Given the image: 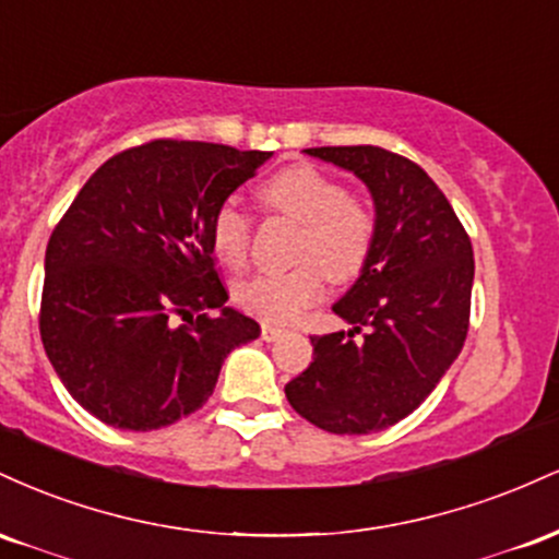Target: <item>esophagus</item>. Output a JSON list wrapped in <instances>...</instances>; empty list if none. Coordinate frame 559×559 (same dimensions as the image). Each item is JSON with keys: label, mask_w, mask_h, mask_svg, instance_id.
Returning <instances> with one entry per match:
<instances>
[{"label": "esophagus", "mask_w": 559, "mask_h": 559, "mask_svg": "<svg viewBox=\"0 0 559 559\" xmlns=\"http://www.w3.org/2000/svg\"><path fill=\"white\" fill-rule=\"evenodd\" d=\"M281 331L278 325H273V323H262V338H265V342H275V338L281 336Z\"/></svg>", "instance_id": "1"}]
</instances>
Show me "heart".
I'll use <instances>...</instances> for the list:
<instances>
[{
	"label": "heart",
	"instance_id": "heart-1",
	"mask_svg": "<svg viewBox=\"0 0 559 559\" xmlns=\"http://www.w3.org/2000/svg\"><path fill=\"white\" fill-rule=\"evenodd\" d=\"M262 202L301 226L294 260L286 273H260L234 288L236 305L265 323H294L323 297L325 275L352 281L368 265L376 247L378 217L373 204L346 194V186L312 165L275 173L260 189ZM252 239V217L228 199L210 221V243L217 260L241 267Z\"/></svg>",
	"mask_w": 559,
	"mask_h": 559
}]
</instances>
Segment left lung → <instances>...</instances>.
Here are the masks:
<instances>
[{
	"mask_svg": "<svg viewBox=\"0 0 559 559\" xmlns=\"http://www.w3.org/2000/svg\"><path fill=\"white\" fill-rule=\"evenodd\" d=\"M305 155L368 186L378 234L360 278L333 305L352 329L310 338L312 362L286 383V400L329 433H376L418 409L457 360L471 320L473 247L449 199L413 159L381 146H316Z\"/></svg>",
	"mask_w": 559,
	"mask_h": 559,
	"instance_id": "left-lung-1",
	"label": "left lung"
}]
</instances>
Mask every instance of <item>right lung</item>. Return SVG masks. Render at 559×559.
I'll use <instances>...</instances> for the list:
<instances>
[{
    "label": "right lung",
    "mask_w": 559,
    "mask_h": 559,
    "mask_svg": "<svg viewBox=\"0 0 559 559\" xmlns=\"http://www.w3.org/2000/svg\"><path fill=\"white\" fill-rule=\"evenodd\" d=\"M271 152L157 139L107 159L52 230L41 342L83 409L123 431L173 426L260 336L226 307L210 221Z\"/></svg>",
    "instance_id": "add662e5"
}]
</instances>
